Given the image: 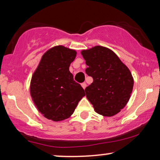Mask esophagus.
Instances as JSON below:
<instances>
[{
  "instance_id": "1",
  "label": "esophagus",
  "mask_w": 160,
  "mask_h": 160,
  "mask_svg": "<svg viewBox=\"0 0 160 160\" xmlns=\"http://www.w3.org/2000/svg\"><path fill=\"white\" fill-rule=\"evenodd\" d=\"M82 87H83V89H85V88H86V87H87V84H86V83H85V82H83L82 83Z\"/></svg>"
}]
</instances>
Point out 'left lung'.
Instances as JSON below:
<instances>
[{
	"instance_id": "8db88e82",
	"label": "left lung",
	"mask_w": 160,
	"mask_h": 160,
	"mask_svg": "<svg viewBox=\"0 0 160 160\" xmlns=\"http://www.w3.org/2000/svg\"><path fill=\"white\" fill-rule=\"evenodd\" d=\"M88 68L86 73L93 82L86 87L87 99L98 113L104 117L117 114L128 103L134 81L128 68L108 48L96 46L83 50Z\"/></svg>"
}]
</instances>
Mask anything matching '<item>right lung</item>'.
<instances>
[{
  "label": "right lung",
  "mask_w": 160,
  "mask_h": 160,
  "mask_svg": "<svg viewBox=\"0 0 160 160\" xmlns=\"http://www.w3.org/2000/svg\"><path fill=\"white\" fill-rule=\"evenodd\" d=\"M76 56L75 50L62 46L52 48L42 56L32 76L30 95L36 108L48 119H68L85 95L69 71Z\"/></svg>",
  "instance_id": "1"
}]
</instances>
